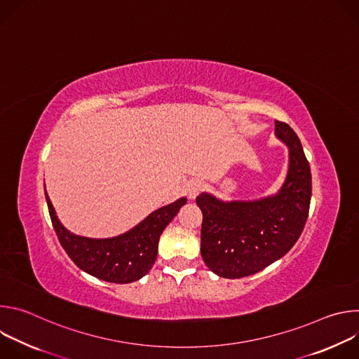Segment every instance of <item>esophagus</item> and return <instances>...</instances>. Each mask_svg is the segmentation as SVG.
<instances>
[{"label": "esophagus", "mask_w": 359, "mask_h": 359, "mask_svg": "<svg viewBox=\"0 0 359 359\" xmlns=\"http://www.w3.org/2000/svg\"><path fill=\"white\" fill-rule=\"evenodd\" d=\"M203 183L200 180H193L190 182L189 187H187V194H189V198H196V196L203 190Z\"/></svg>", "instance_id": "esophagus-1"}]
</instances>
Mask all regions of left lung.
Instances as JSON below:
<instances>
[{
  "mask_svg": "<svg viewBox=\"0 0 359 359\" xmlns=\"http://www.w3.org/2000/svg\"><path fill=\"white\" fill-rule=\"evenodd\" d=\"M276 136L290 151L285 182L277 194L252 201L196 197L203 213L201 257L219 277L241 278L281 259L301 236L311 201V170L297 133L276 121Z\"/></svg>",
  "mask_w": 359,
  "mask_h": 359,
  "instance_id": "1",
  "label": "left lung"
}]
</instances>
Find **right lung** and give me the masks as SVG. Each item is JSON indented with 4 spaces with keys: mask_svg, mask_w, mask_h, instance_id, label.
<instances>
[{
    "mask_svg": "<svg viewBox=\"0 0 359 359\" xmlns=\"http://www.w3.org/2000/svg\"><path fill=\"white\" fill-rule=\"evenodd\" d=\"M45 198L50 222L69 259L85 273L116 284L133 283L149 273L158 257L161 234L187 201L182 197L155 210L125 234L112 238H88L72 234L61 224L46 190Z\"/></svg>",
    "mask_w": 359,
    "mask_h": 359,
    "instance_id": "add662e5",
    "label": "right lung"
}]
</instances>
